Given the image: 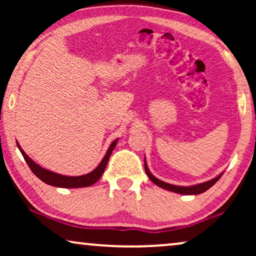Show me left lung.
<instances>
[{"label": "left lung", "instance_id": "obj_1", "mask_svg": "<svg viewBox=\"0 0 256 256\" xmlns=\"http://www.w3.org/2000/svg\"><path fill=\"white\" fill-rule=\"evenodd\" d=\"M144 169H146V172L148 174V177L150 178V180L154 182L157 186L162 188H166L168 191H171V192H176V194H202V192H205L206 190H208L210 188L213 186L216 182L219 180V178L222 176V174H220L219 176H216V178H213L211 180H208V182H204V183H200V184H196V185H191V186H178V185H172V184H169V183H166V182L158 180V178H156L154 174L150 172L149 168H148V164H146V160L144 158Z\"/></svg>", "mask_w": 256, "mask_h": 256}]
</instances>
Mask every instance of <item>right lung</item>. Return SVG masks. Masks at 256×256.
<instances>
[{
  "label": "right lung",
  "instance_id": "right-lung-1",
  "mask_svg": "<svg viewBox=\"0 0 256 256\" xmlns=\"http://www.w3.org/2000/svg\"><path fill=\"white\" fill-rule=\"evenodd\" d=\"M116 143H118V138L112 142V144L107 150L106 155L104 156V158L100 162L99 166H98L93 171H90V174H82V176H65V174H59L52 172V171L48 169H44V168L38 166L37 163H34V160H31L26 152H24V150L20 148L18 142H17V146H18L20 152H22L24 160H26V162L28 166H29L31 171L34 174V176H37L40 180H43L45 184L52 185V186H57V188H74L90 186V185L96 183V182L100 180V177L102 176L104 169H106L108 160H110L112 152L114 150Z\"/></svg>",
  "mask_w": 256,
  "mask_h": 256
}]
</instances>
